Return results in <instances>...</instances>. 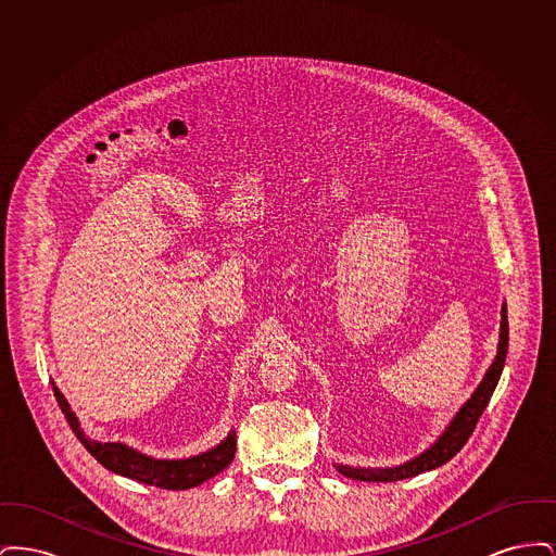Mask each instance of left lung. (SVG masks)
<instances>
[{
  "label": "left lung",
  "instance_id": "1",
  "mask_svg": "<svg viewBox=\"0 0 556 556\" xmlns=\"http://www.w3.org/2000/svg\"><path fill=\"white\" fill-rule=\"evenodd\" d=\"M506 350H508V320H506V308H503L501 344H498L496 361L485 372V377L479 383L476 394L471 396V400H467V404L454 417V421L444 431V435L431 448L424 452L421 456H417V458H413V460H408L400 467H394V469H352V467H344V465H338L336 469L342 476L358 479V481H397V479L419 476L424 471H431V469L442 467L444 463H448L450 458L467 444V440L471 438L481 413L485 410L490 397L494 394L496 383H498L501 372H503L504 361H506Z\"/></svg>",
  "mask_w": 556,
  "mask_h": 556
}]
</instances>
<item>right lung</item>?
<instances>
[{
  "instance_id": "obj_1",
  "label": "right lung",
  "mask_w": 556,
  "mask_h": 556,
  "mask_svg": "<svg viewBox=\"0 0 556 556\" xmlns=\"http://www.w3.org/2000/svg\"><path fill=\"white\" fill-rule=\"evenodd\" d=\"M53 396L58 400V406L62 408L66 421L71 425L73 433L79 438L80 444L87 448V452L112 473H118L123 477H131L135 481L156 485L164 490H189L206 479L220 473L227 465H231L236 456V433L231 431L225 442H220L216 448L208 450L200 456L186 458V460H156L146 454H139L137 450L127 448L125 444L116 442H93L85 438L80 431L79 421L75 413L68 408V402L53 388Z\"/></svg>"
}]
</instances>
